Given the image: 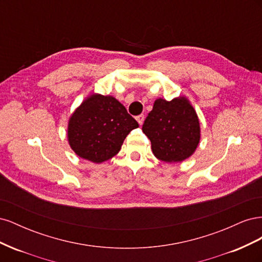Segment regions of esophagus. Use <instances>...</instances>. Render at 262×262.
Returning a JSON list of instances; mask_svg holds the SVG:
<instances>
[{
    "instance_id": "esophagus-1",
    "label": "esophagus",
    "mask_w": 262,
    "mask_h": 262,
    "mask_svg": "<svg viewBox=\"0 0 262 262\" xmlns=\"http://www.w3.org/2000/svg\"><path fill=\"white\" fill-rule=\"evenodd\" d=\"M137 120H138L139 124H143V122H144V115H139L137 117Z\"/></svg>"
}]
</instances>
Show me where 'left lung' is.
I'll return each instance as SVG.
<instances>
[{"instance_id":"1","label":"left lung","mask_w":262,"mask_h":262,"mask_svg":"<svg viewBox=\"0 0 262 262\" xmlns=\"http://www.w3.org/2000/svg\"><path fill=\"white\" fill-rule=\"evenodd\" d=\"M142 130L150 141L153 154L166 163L191 156L200 141L199 119L185 97L156 99Z\"/></svg>"}]
</instances>
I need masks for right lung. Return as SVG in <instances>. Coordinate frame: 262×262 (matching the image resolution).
I'll list each match as a JSON object with an SVG mask.
<instances>
[{
  "mask_svg": "<svg viewBox=\"0 0 262 262\" xmlns=\"http://www.w3.org/2000/svg\"><path fill=\"white\" fill-rule=\"evenodd\" d=\"M138 126L116 98L92 95L70 118L69 143L80 157L102 163L118 154L126 136Z\"/></svg>",
  "mask_w": 262,
  "mask_h": 262,
  "instance_id": "1",
  "label": "right lung"
}]
</instances>
